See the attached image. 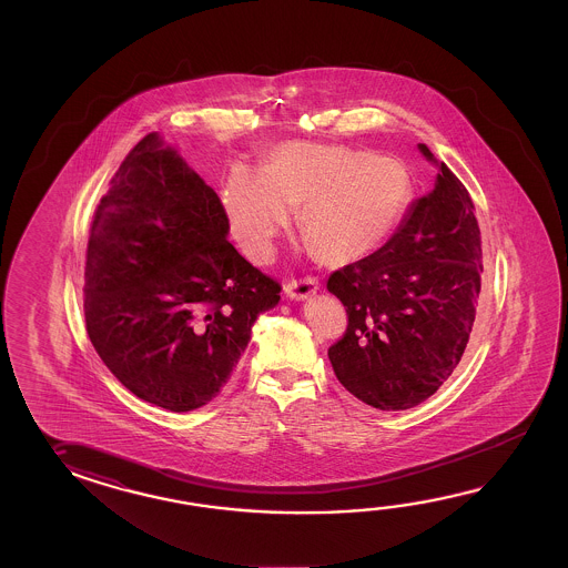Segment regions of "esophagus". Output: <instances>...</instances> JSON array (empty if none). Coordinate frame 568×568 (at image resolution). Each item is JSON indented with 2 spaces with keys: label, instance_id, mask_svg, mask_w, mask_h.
<instances>
[{
  "label": "esophagus",
  "instance_id": "esophagus-1",
  "mask_svg": "<svg viewBox=\"0 0 568 568\" xmlns=\"http://www.w3.org/2000/svg\"><path fill=\"white\" fill-rule=\"evenodd\" d=\"M320 290V283L315 277L300 278V281H290L285 285V295L293 300V302H303L310 300Z\"/></svg>",
  "mask_w": 568,
  "mask_h": 568
}]
</instances>
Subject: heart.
<instances>
[{"instance_id":"obj_1","label":"heart","mask_w":568,"mask_h":568,"mask_svg":"<svg viewBox=\"0 0 568 568\" xmlns=\"http://www.w3.org/2000/svg\"><path fill=\"white\" fill-rule=\"evenodd\" d=\"M398 160L368 150L290 141L265 170L232 165L222 206L244 253L266 261L295 206L310 243L327 263H354L390 241L413 197Z\"/></svg>"}]
</instances>
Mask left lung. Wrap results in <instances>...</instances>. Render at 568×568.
<instances>
[{"instance_id": "8db88e82", "label": "left lung", "mask_w": 568, "mask_h": 568, "mask_svg": "<svg viewBox=\"0 0 568 568\" xmlns=\"http://www.w3.org/2000/svg\"><path fill=\"white\" fill-rule=\"evenodd\" d=\"M423 155L437 163L425 143ZM390 241L336 271L327 291L347 329L327 356L362 403L406 410L437 393L464 356L481 291V236L474 202L445 163Z\"/></svg>"}]
</instances>
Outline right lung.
Wrapping results in <instances>:
<instances>
[{
	"instance_id": "right-lung-1",
	"label": "right lung",
	"mask_w": 568,
	"mask_h": 568,
	"mask_svg": "<svg viewBox=\"0 0 568 568\" xmlns=\"http://www.w3.org/2000/svg\"><path fill=\"white\" fill-rule=\"evenodd\" d=\"M221 197L160 133L129 151L94 212L84 320L141 400L185 413L229 383L278 283L229 243Z\"/></svg>"
}]
</instances>
